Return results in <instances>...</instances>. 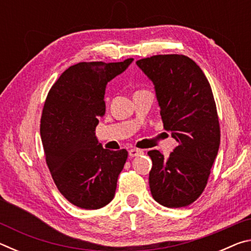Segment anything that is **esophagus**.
Segmentation results:
<instances>
[{
  "instance_id": "34e87169",
  "label": "esophagus",
  "mask_w": 251,
  "mask_h": 251,
  "mask_svg": "<svg viewBox=\"0 0 251 251\" xmlns=\"http://www.w3.org/2000/svg\"><path fill=\"white\" fill-rule=\"evenodd\" d=\"M128 154L130 157H136V156H139L143 154V151L142 150H138V148H130L128 151Z\"/></svg>"
}]
</instances>
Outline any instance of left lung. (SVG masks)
Wrapping results in <instances>:
<instances>
[{"label":"left lung","mask_w":251,"mask_h":251,"mask_svg":"<svg viewBox=\"0 0 251 251\" xmlns=\"http://www.w3.org/2000/svg\"><path fill=\"white\" fill-rule=\"evenodd\" d=\"M136 64L154 83L164 128L178 143L168 158L158 151L147 152L152 161L151 196L165 207H186L202 194L219 150V118L210 84L185 55H154Z\"/></svg>","instance_id":"left-lung-1"}]
</instances>
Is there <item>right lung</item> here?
Here are the masks:
<instances>
[{
    "instance_id": "obj_1",
    "label": "right lung",
    "mask_w": 251,
    "mask_h": 251,
    "mask_svg": "<svg viewBox=\"0 0 251 251\" xmlns=\"http://www.w3.org/2000/svg\"><path fill=\"white\" fill-rule=\"evenodd\" d=\"M131 61L70 66L46 96L40 125L46 164L59 193L83 209L112 201L128 156L126 150H105L94 131L105 115L106 84Z\"/></svg>"
}]
</instances>
